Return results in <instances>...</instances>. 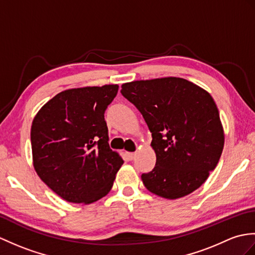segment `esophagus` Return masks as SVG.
<instances>
[{
  "instance_id": "esophagus-1",
  "label": "esophagus",
  "mask_w": 255,
  "mask_h": 255,
  "mask_svg": "<svg viewBox=\"0 0 255 255\" xmlns=\"http://www.w3.org/2000/svg\"><path fill=\"white\" fill-rule=\"evenodd\" d=\"M127 154H128V156H129L130 159H133V158L135 157V155H137V153H134V152H128Z\"/></svg>"
}]
</instances>
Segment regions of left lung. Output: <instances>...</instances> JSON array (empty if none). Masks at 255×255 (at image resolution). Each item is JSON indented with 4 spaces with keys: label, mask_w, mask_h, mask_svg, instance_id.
<instances>
[{
    "label": "left lung",
    "mask_w": 255,
    "mask_h": 255,
    "mask_svg": "<svg viewBox=\"0 0 255 255\" xmlns=\"http://www.w3.org/2000/svg\"><path fill=\"white\" fill-rule=\"evenodd\" d=\"M121 92L152 132L156 163L141 176L147 190L175 200L202 186L220 161L225 141L211 94L178 77L127 82Z\"/></svg>",
    "instance_id": "8db88e82"
}]
</instances>
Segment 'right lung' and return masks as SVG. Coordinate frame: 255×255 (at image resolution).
<instances>
[{"instance_id":"right-lung-1","label":"right lung","mask_w":255,"mask_h":255,"mask_svg":"<svg viewBox=\"0 0 255 255\" xmlns=\"http://www.w3.org/2000/svg\"><path fill=\"white\" fill-rule=\"evenodd\" d=\"M118 85L62 91L31 126L32 163L40 179L67 202L90 204L108 194L124 161L111 150L104 113Z\"/></svg>"}]
</instances>
